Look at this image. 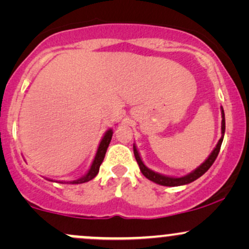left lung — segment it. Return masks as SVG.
I'll list each match as a JSON object with an SVG mask.
<instances>
[{
  "instance_id": "obj_1",
  "label": "left lung",
  "mask_w": 249,
  "mask_h": 249,
  "mask_svg": "<svg viewBox=\"0 0 249 249\" xmlns=\"http://www.w3.org/2000/svg\"><path fill=\"white\" fill-rule=\"evenodd\" d=\"M221 118H222V121H221V138L219 139L218 144H216V146L214 147V150L211 152V154L208 156V158L206 159V160L202 162L200 166L196 167V170H193L192 172H190L188 174H186V176H182V177H171V176H165V174H161L158 172H154V171L151 170V168H148L146 165L144 164V161H142L141 158V154H139L138 150H137L136 144H133V153H134V157H136V160L139 165V168H141V172L144 174V177H146L148 180H151V181L156 182V184H158V185H161V186H171V187L187 185V184H190V182L194 181V180L200 178L202 174L207 172L208 168L212 166L213 162L215 161L216 157H218V154H219L220 147H221L222 141H224L226 125H225V112H224V108H222V107H221Z\"/></svg>"
}]
</instances>
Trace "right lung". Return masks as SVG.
I'll use <instances>...</instances> for the list:
<instances>
[{
    "label": "right lung",
    "mask_w": 249,
    "mask_h": 249,
    "mask_svg": "<svg viewBox=\"0 0 249 249\" xmlns=\"http://www.w3.org/2000/svg\"><path fill=\"white\" fill-rule=\"evenodd\" d=\"M112 134H113L112 128H108L107 132L104 133V136H103L102 141L98 145V148H97V152H96L95 158H93L92 164H91L90 168H89V171L84 174V176L76 180H71V181H61L62 184H64V182H67V184H83V182L90 181V180L95 178L99 172V167H101L103 160H104L105 153H107L108 144H110L111 138H112Z\"/></svg>",
    "instance_id": "add662e5"
}]
</instances>
